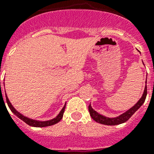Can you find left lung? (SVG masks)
<instances>
[{
    "instance_id": "8db88e82",
    "label": "left lung",
    "mask_w": 154,
    "mask_h": 154,
    "mask_svg": "<svg viewBox=\"0 0 154 154\" xmlns=\"http://www.w3.org/2000/svg\"><path fill=\"white\" fill-rule=\"evenodd\" d=\"M146 95H147V86L146 85L142 98L137 102L135 105L131 107V108H130L125 113L118 116V117H116V118H107V117H105V116H101L99 113H97L95 110L92 109V107H91V104H89V106H88V111H89L90 116L92 117L93 120L99 122V123H101V124L113 126V125H119L121 124V123H123V122H127L131 116H133L134 113L143 104V103L146 100Z\"/></svg>"
}]
</instances>
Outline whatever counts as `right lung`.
Returning a JSON list of instances; mask_svg holds the SVG:
<instances>
[{"mask_svg": "<svg viewBox=\"0 0 154 154\" xmlns=\"http://www.w3.org/2000/svg\"><path fill=\"white\" fill-rule=\"evenodd\" d=\"M5 98L10 110H11V111H12V112H13L16 116H18L19 118L20 119H22L23 122H26V123L29 125V126H32V127H49V126H52V125L54 124H56V123H57V122H59V121L62 119V117H63V114H64V112H65V108H66V104H65V106L63 107L62 111L60 112V113L57 115V117H55V118L53 119H51V120H49V121H43V122H42V121H37V120L27 118V117L23 116V115H21L20 113H19V112L15 109L14 107H12V105L11 104V103H10L9 100H8V97H7V95H5Z\"/></svg>", "mask_w": 154, "mask_h": 154, "instance_id": "right-lung-1", "label": "right lung"}]
</instances>
